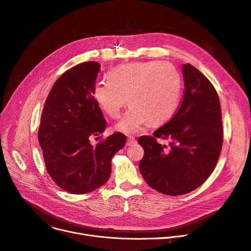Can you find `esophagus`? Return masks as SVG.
Here are the masks:
<instances>
[{"label": "esophagus", "instance_id": "esophagus-1", "mask_svg": "<svg viewBox=\"0 0 251 251\" xmlns=\"http://www.w3.org/2000/svg\"><path fill=\"white\" fill-rule=\"evenodd\" d=\"M136 143V139L133 137V136H129L128 137V139H127V143H126V145L127 146H132V145H134Z\"/></svg>", "mask_w": 251, "mask_h": 251}]
</instances>
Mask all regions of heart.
<instances>
[{
	"instance_id": "1",
	"label": "heart",
	"mask_w": 251,
	"mask_h": 251,
	"mask_svg": "<svg viewBox=\"0 0 251 251\" xmlns=\"http://www.w3.org/2000/svg\"><path fill=\"white\" fill-rule=\"evenodd\" d=\"M182 78L176 66L165 61L133 62L109 73L108 79L99 80L93 89L98 105L112 118H118L129 102L116 129L134 134L147 122L151 125L168 121L178 108Z\"/></svg>"
}]
</instances>
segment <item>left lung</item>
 I'll return each instance as SVG.
<instances>
[{"mask_svg": "<svg viewBox=\"0 0 251 251\" xmlns=\"http://www.w3.org/2000/svg\"><path fill=\"white\" fill-rule=\"evenodd\" d=\"M185 94L173 118L153 136H141L139 170L152 189L169 196L190 193L210 176L223 141L219 97L210 80L190 63L182 65ZM170 140L161 146L157 138Z\"/></svg>", "mask_w": 251, "mask_h": 251, "instance_id": "obj_1", "label": "left lung"}]
</instances>
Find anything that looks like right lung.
<instances>
[{
    "label": "right lung",
    "instance_id": "obj_1",
    "mask_svg": "<svg viewBox=\"0 0 251 251\" xmlns=\"http://www.w3.org/2000/svg\"><path fill=\"white\" fill-rule=\"evenodd\" d=\"M101 65L82 62L54 82L41 114L38 140L47 173L56 185L71 194H86L109 179L111 160L126 143L116 132L92 145L90 139L106 129V120L93 97Z\"/></svg>",
    "mask_w": 251,
    "mask_h": 251
}]
</instances>
